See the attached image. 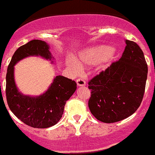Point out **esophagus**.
<instances>
[{
	"label": "esophagus",
	"mask_w": 155,
	"mask_h": 155,
	"mask_svg": "<svg viewBox=\"0 0 155 155\" xmlns=\"http://www.w3.org/2000/svg\"><path fill=\"white\" fill-rule=\"evenodd\" d=\"M76 83H77L78 87H83V86L86 85L85 81H84V80H83V79H81V78L78 79L77 81H76Z\"/></svg>",
	"instance_id": "obj_1"
}]
</instances>
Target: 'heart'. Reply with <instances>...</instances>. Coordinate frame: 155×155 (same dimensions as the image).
I'll use <instances>...</instances> for the list:
<instances>
[{
    "label": "heart",
    "instance_id": "1",
    "mask_svg": "<svg viewBox=\"0 0 155 155\" xmlns=\"http://www.w3.org/2000/svg\"><path fill=\"white\" fill-rule=\"evenodd\" d=\"M116 55V50L114 47L106 44L94 46L85 49L78 54L79 63L76 60L67 62V66L74 73H78L81 66L89 67L95 65L100 62H107L114 59Z\"/></svg>",
    "mask_w": 155,
    "mask_h": 155
}]
</instances>
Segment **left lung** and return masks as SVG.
Masks as SVG:
<instances>
[{
    "label": "left lung",
    "instance_id": "1",
    "mask_svg": "<svg viewBox=\"0 0 155 155\" xmlns=\"http://www.w3.org/2000/svg\"><path fill=\"white\" fill-rule=\"evenodd\" d=\"M125 43L120 59L89 82L91 97L88 106L92 114L104 123L130 117L143 99L148 65L139 45L129 40Z\"/></svg>",
    "mask_w": 155,
    "mask_h": 155
}]
</instances>
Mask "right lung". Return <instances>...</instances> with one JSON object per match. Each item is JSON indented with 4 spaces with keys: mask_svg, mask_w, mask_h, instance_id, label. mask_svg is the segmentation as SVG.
Wrapping results in <instances>:
<instances>
[{
    "mask_svg": "<svg viewBox=\"0 0 155 155\" xmlns=\"http://www.w3.org/2000/svg\"><path fill=\"white\" fill-rule=\"evenodd\" d=\"M29 56H41L54 63L50 46L45 41L33 40L16 50L7 68L6 96L12 112L24 124L35 128H47L56 124L62 117L66 101L77 89L74 81L58 75L47 90L40 96H29L21 93L14 78V66Z\"/></svg>",
    "mask_w": 155,
    "mask_h": 155,
    "instance_id": "obj_1",
    "label": "right lung"
}]
</instances>
